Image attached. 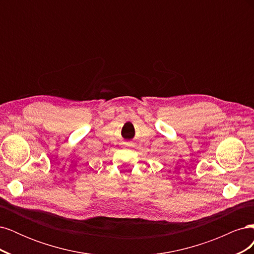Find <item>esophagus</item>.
I'll return each instance as SVG.
<instances>
[{"instance_id": "obj_1", "label": "esophagus", "mask_w": 254, "mask_h": 254, "mask_svg": "<svg viewBox=\"0 0 254 254\" xmlns=\"http://www.w3.org/2000/svg\"><path fill=\"white\" fill-rule=\"evenodd\" d=\"M125 144H126V145H127V146H131V145H132V144H131V143H125Z\"/></svg>"}]
</instances>
